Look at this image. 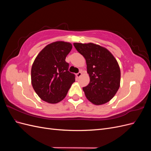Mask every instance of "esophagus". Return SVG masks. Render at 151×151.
<instances>
[{
    "label": "esophagus",
    "mask_w": 151,
    "mask_h": 151,
    "mask_svg": "<svg viewBox=\"0 0 151 151\" xmlns=\"http://www.w3.org/2000/svg\"><path fill=\"white\" fill-rule=\"evenodd\" d=\"M82 74H83V73H82L81 71H80V72H79L78 73H77V74H76V76H77V77H80L82 75Z\"/></svg>",
    "instance_id": "obj_1"
}]
</instances>
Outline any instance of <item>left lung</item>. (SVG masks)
<instances>
[{
	"label": "left lung",
	"instance_id": "1",
	"mask_svg": "<svg viewBox=\"0 0 151 151\" xmlns=\"http://www.w3.org/2000/svg\"><path fill=\"white\" fill-rule=\"evenodd\" d=\"M74 46L87 63L90 82L83 88L87 99L96 105L108 102L120 87V69L116 60L107 49L98 45L74 43Z\"/></svg>",
	"mask_w": 151,
	"mask_h": 151
}]
</instances>
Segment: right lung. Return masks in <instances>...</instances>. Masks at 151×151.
Segmentation results:
<instances>
[{
	"mask_svg": "<svg viewBox=\"0 0 151 151\" xmlns=\"http://www.w3.org/2000/svg\"><path fill=\"white\" fill-rule=\"evenodd\" d=\"M72 44L56 42L48 45L36 57L31 68V83L45 101L57 103L65 98L76 75L68 71L65 58Z\"/></svg>",
	"mask_w": 151,
	"mask_h": 151,
	"instance_id": "add662e5",
	"label": "right lung"
}]
</instances>
